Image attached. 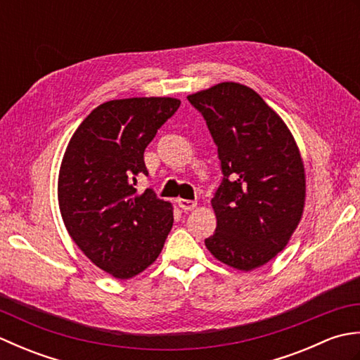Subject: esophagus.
Segmentation results:
<instances>
[{"label": "esophagus", "instance_id": "esophagus-1", "mask_svg": "<svg viewBox=\"0 0 360 360\" xmlns=\"http://www.w3.org/2000/svg\"><path fill=\"white\" fill-rule=\"evenodd\" d=\"M178 205L182 209V210H193L196 209L198 202L196 201H192V200H178Z\"/></svg>", "mask_w": 360, "mask_h": 360}]
</instances>
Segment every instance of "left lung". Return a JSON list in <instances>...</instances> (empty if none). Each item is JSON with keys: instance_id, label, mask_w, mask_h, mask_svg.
<instances>
[{"instance_id": "obj_1", "label": "left lung", "mask_w": 360, "mask_h": 360, "mask_svg": "<svg viewBox=\"0 0 360 360\" xmlns=\"http://www.w3.org/2000/svg\"><path fill=\"white\" fill-rule=\"evenodd\" d=\"M187 98L209 127L224 176L212 198L217 231L205 248L233 269H257L286 248L302 219L300 151L285 122L249 86L223 82Z\"/></svg>"}]
</instances>
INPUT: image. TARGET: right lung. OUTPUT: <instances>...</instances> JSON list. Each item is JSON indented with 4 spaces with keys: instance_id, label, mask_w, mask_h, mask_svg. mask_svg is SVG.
Returning <instances> with one entry per match:
<instances>
[{
    "instance_id": "obj_1",
    "label": "right lung",
    "mask_w": 360,
    "mask_h": 360,
    "mask_svg": "<svg viewBox=\"0 0 360 360\" xmlns=\"http://www.w3.org/2000/svg\"><path fill=\"white\" fill-rule=\"evenodd\" d=\"M173 97L110 101L75 129L58 173V205L68 233L91 262L128 280L156 262L173 226L172 204L151 188L143 151L179 108Z\"/></svg>"
}]
</instances>
